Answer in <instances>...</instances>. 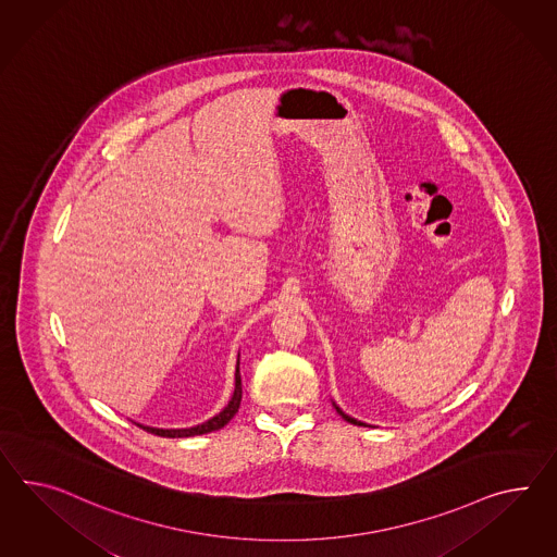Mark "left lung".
I'll return each mask as SVG.
<instances>
[{
	"label": "left lung",
	"mask_w": 557,
	"mask_h": 557,
	"mask_svg": "<svg viewBox=\"0 0 557 557\" xmlns=\"http://www.w3.org/2000/svg\"><path fill=\"white\" fill-rule=\"evenodd\" d=\"M333 408H335V410H337V413H339V416H342L343 420H345V422H351V424H356V426H366V424H363V422H359V420H356V418H351V416H347V413L343 412L342 408H339V406H337V404H335V401H333Z\"/></svg>",
	"instance_id": "1"
}]
</instances>
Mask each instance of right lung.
<instances>
[{"label": "right lung", "mask_w": 557, "mask_h": 557, "mask_svg": "<svg viewBox=\"0 0 557 557\" xmlns=\"http://www.w3.org/2000/svg\"><path fill=\"white\" fill-rule=\"evenodd\" d=\"M240 399H243V380H240V359H238L236 361V373H234V394H232V398L224 406L222 412L215 413L210 420L201 422L198 426H191V429H153V426H144V424H137V426L151 432V434L163 436V438H187V436L208 434V432L224 429L228 424L230 420L238 412V408H240Z\"/></svg>", "instance_id": "obj_1"}]
</instances>
